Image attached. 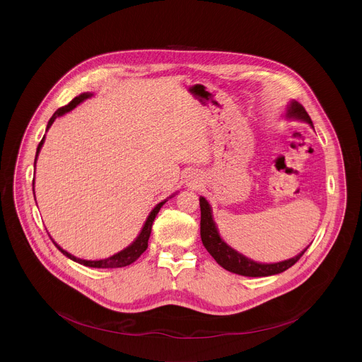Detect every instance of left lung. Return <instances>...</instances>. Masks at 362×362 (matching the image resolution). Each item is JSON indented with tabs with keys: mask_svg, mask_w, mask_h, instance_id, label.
Wrapping results in <instances>:
<instances>
[{
	"mask_svg": "<svg viewBox=\"0 0 362 362\" xmlns=\"http://www.w3.org/2000/svg\"><path fill=\"white\" fill-rule=\"evenodd\" d=\"M285 117L288 120H300L308 123L311 127H314L311 117L306 113L302 105H299L298 101L291 100L288 103L286 113ZM200 202V238L203 242V246L206 247L214 259L226 271L242 275V276H271L281 274L286 269H289L292 265H295L299 257L305 253L308 246L299 252L296 256L291 257V259L275 262V264H261V262H255L250 257H246L245 255L239 253L233 247H230L219 235L218 226L214 221L212 215V208L209 202L206 200L203 196L199 197Z\"/></svg>",
	"mask_w": 362,
	"mask_h": 362,
	"instance_id": "1",
	"label": "left lung"
}]
</instances>
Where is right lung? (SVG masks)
<instances>
[{
  "mask_svg": "<svg viewBox=\"0 0 362 362\" xmlns=\"http://www.w3.org/2000/svg\"><path fill=\"white\" fill-rule=\"evenodd\" d=\"M93 95V93H81L80 95H77V97H74L67 106H64V107H62V109H59L54 115H53V117H51L49 120H48V124H47V129H45V132H48V129L51 127V124L54 123V120L57 119V117H60V116H64L66 113H69V112H71L73 109H76L80 103H83L84 100H87V98H90ZM44 140H45V136L42 137V140L40 141V144H38V147H37V153H35V159H34V168H35V163H37V158H38V154H40V150H41V147H42V144H44ZM33 186H34V182H33ZM176 194V193H175ZM175 194H172L170 197H173ZM170 197H168V199H170ZM34 199H35V194H34ZM168 199H165L163 202H160V203H158L156 206H154L153 208V211L148 214V216H147V219H146V222H144V225H143V228H141V230H140V233L137 235V238L127 246V247H124L123 250H120V252H117V253H115L113 256H109V257H106V259H98V261H87V259H80V257H77V256H74V255H71V253H69L67 250H64L60 245H57L54 240V245L57 246V249L63 253V255H66L69 259H71V261H74V262H77V264H80V265H84V267H90V268H123V267H127V265H130V264H133L136 259H139V256L147 249V242H148V238H150V232H151V225H153V221H154V218L158 216V214H159V211H160V208L162 206L168 202ZM53 239V238H51Z\"/></svg>",
  "mask_w": 362,
  "mask_h": 362,
  "instance_id": "obj_1",
  "label": "right lung"
}]
</instances>
